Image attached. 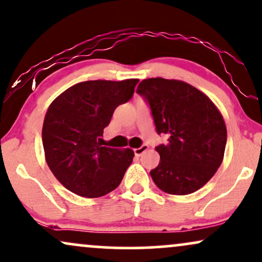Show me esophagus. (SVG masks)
<instances>
[{
    "label": "esophagus",
    "mask_w": 262,
    "mask_h": 262,
    "mask_svg": "<svg viewBox=\"0 0 262 262\" xmlns=\"http://www.w3.org/2000/svg\"><path fill=\"white\" fill-rule=\"evenodd\" d=\"M148 148H149L148 144H142L139 148H135V149H134L135 155H136V156H141L142 154H143L144 151L148 150Z\"/></svg>",
    "instance_id": "obj_1"
}]
</instances>
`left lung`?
<instances>
[{
	"mask_svg": "<svg viewBox=\"0 0 262 262\" xmlns=\"http://www.w3.org/2000/svg\"><path fill=\"white\" fill-rule=\"evenodd\" d=\"M137 94L147 101L156 132L167 136L159 144L158 167L150 171L162 191L188 195L202 188L222 165L226 147V126L215 104L185 81L149 78L139 83Z\"/></svg>",
	"mask_w": 262,
	"mask_h": 262,
	"instance_id": "obj_1",
	"label": "left lung"
}]
</instances>
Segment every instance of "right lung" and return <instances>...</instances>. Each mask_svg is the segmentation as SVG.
Instances as JSON below:
<instances>
[{
    "label": "right lung",
    "mask_w": 262,
    "mask_h": 262,
    "mask_svg": "<svg viewBox=\"0 0 262 262\" xmlns=\"http://www.w3.org/2000/svg\"><path fill=\"white\" fill-rule=\"evenodd\" d=\"M138 79L88 80L63 91L44 118L42 141L50 171L64 188L94 199L113 191L134 159L131 149L102 147L115 108L134 96Z\"/></svg>",
    "instance_id": "1"
}]
</instances>
